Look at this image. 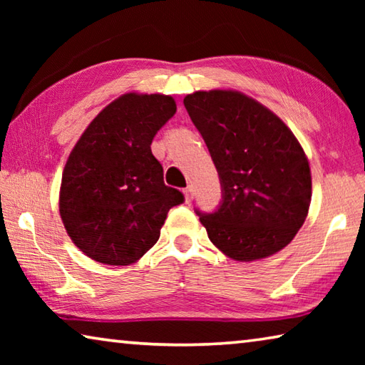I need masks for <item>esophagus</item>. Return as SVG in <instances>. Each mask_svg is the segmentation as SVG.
Wrapping results in <instances>:
<instances>
[{
  "mask_svg": "<svg viewBox=\"0 0 365 365\" xmlns=\"http://www.w3.org/2000/svg\"><path fill=\"white\" fill-rule=\"evenodd\" d=\"M183 195H185V201H187V202L193 201L195 200V190H193V187H191V185H188V187L183 190Z\"/></svg>",
  "mask_w": 365,
  "mask_h": 365,
  "instance_id": "1",
  "label": "esophagus"
}]
</instances>
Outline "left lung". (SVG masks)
I'll return each instance as SVG.
<instances>
[{
    "label": "left lung",
    "instance_id": "obj_1",
    "mask_svg": "<svg viewBox=\"0 0 365 365\" xmlns=\"http://www.w3.org/2000/svg\"><path fill=\"white\" fill-rule=\"evenodd\" d=\"M185 109L217 169L222 201L196 209L207 237L235 261H256L285 248L311 205V169L292 130L238 91L185 96Z\"/></svg>",
    "mask_w": 365,
    "mask_h": 365
}]
</instances>
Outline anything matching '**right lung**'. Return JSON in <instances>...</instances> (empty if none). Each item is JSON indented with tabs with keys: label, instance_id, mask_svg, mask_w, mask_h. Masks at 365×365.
I'll use <instances>...</instances> for the list:
<instances>
[{
	"label": "right lung",
	"instance_id": "obj_1",
	"mask_svg": "<svg viewBox=\"0 0 365 365\" xmlns=\"http://www.w3.org/2000/svg\"><path fill=\"white\" fill-rule=\"evenodd\" d=\"M174 98L127 93L98 114L63 174L61 219L86 256L128 265L151 250L170 207L185 196L164 183L151 143L175 114Z\"/></svg>",
	"mask_w": 365,
	"mask_h": 365
}]
</instances>
